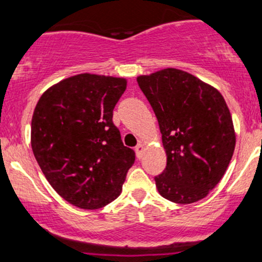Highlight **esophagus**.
I'll return each mask as SVG.
<instances>
[{
	"instance_id": "esophagus-1",
	"label": "esophagus",
	"mask_w": 262,
	"mask_h": 262,
	"mask_svg": "<svg viewBox=\"0 0 262 262\" xmlns=\"http://www.w3.org/2000/svg\"><path fill=\"white\" fill-rule=\"evenodd\" d=\"M143 150H144V144H142V143H140V144H138L136 146V153H137V157L138 158H142Z\"/></svg>"
}]
</instances>
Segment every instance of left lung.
Instances as JSON below:
<instances>
[{
    "instance_id": "left-lung-1",
    "label": "left lung",
    "mask_w": 262,
    "mask_h": 262,
    "mask_svg": "<svg viewBox=\"0 0 262 262\" xmlns=\"http://www.w3.org/2000/svg\"><path fill=\"white\" fill-rule=\"evenodd\" d=\"M137 82L157 116L166 153V168L155 177L158 191L177 204L204 199L225 174L236 144L225 99L177 68L139 76Z\"/></svg>"
}]
</instances>
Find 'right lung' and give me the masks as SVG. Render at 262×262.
<instances>
[{
    "label": "right lung",
    "mask_w": 262,
    "mask_h": 262,
    "mask_svg": "<svg viewBox=\"0 0 262 262\" xmlns=\"http://www.w3.org/2000/svg\"><path fill=\"white\" fill-rule=\"evenodd\" d=\"M125 88V78L80 73L48 88L34 108V158L52 188L77 208L116 200L136 160L112 120Z\"/></svg>",
    "instance_id": "add662e5"
}]
</instances>
